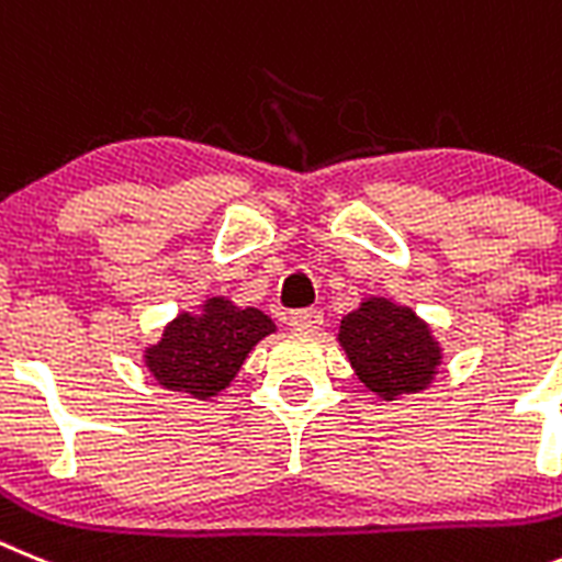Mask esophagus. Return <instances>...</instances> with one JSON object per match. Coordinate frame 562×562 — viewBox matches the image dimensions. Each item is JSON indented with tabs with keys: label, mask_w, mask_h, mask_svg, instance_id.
<instances>
[{
	"label": "esophagus",
	"mask_w": 562,
	"mask_h": 562,
	"mask_svg": "<svg viewBox=\"0 0 562 562\" xmlns=\"http://www.w3.org/2000/svg\"><path fill=\"white\" fill-rule=\"evenodd\" d=\"M288 325L294 330H302V334H311L322 325V311L316 308H300V311H291L288 316Z\"/></svg>",
	"instance_id": "obj_1"
}]
</instances>
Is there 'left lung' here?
Wrapping results in <instances>:
<instances>
[{"label": "left lung", "mask_w": 562, "mask_h": 562, "mask_svg": "<svg viewBox=\"0 0 562 562\" xmlns=\"http://www.w3.org/2000/svg\"><path fill=\"white\" fill-rule=\"evenodd\" d=\"M339 345L359 382L384 402L427 390L441 364V348L416 311L370 296L339 325Z\"/></svg>", "instance_id": "obj_1"}]
</instances>
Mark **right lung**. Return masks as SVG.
Wrapping results in <instances>:
<instances>
[{"instance_id": "1", "label": "right lung", "mask_w": 562, "mask_h": 562, "mask_svg": "<svg viewBox=\"0 0 562 562\" xmlns=\"http://www.w3.org/2000/svg\"><path fill=\"white\" fill-rule=\"evenodd\" d=\"M268 334H274V322L262 311L212 296L200 314L175 316L158 345L146 348L144 362L166 390L212 398L232 384L254 345Z\"/></svg>"}]
</instances>
